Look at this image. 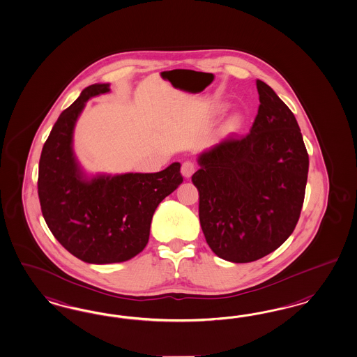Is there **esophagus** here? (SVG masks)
Listing matches in <instances>:
<instances>
[{"label":"esophagus","instance_id":"1","mask_svg":"<svg viewBox=\"0 0 357 357\" xmlns=\"http://www.w3.org/2000/svg\"><path fill=\"white\" fill-rule=\"evenodd\" d=\"M195 165L192 162H190V161H185V162L182 165V169H181V173L183 175L184 178H191L195 173Z\"/></svg>","mask_w":357,"mask_h":357}]
</instances>
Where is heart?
Segmentation results:
<instances>
[{
	"instance_id": "obj_1",
	"label": "heart",
	"mask_w": 357,
	"mask_h": 357,
	"mask_svg": "<svg viewBox=\"0 0 357 357\" xmlns=\"http://www.w3.org/2000/svg\"><path fill=\"white\" fill-rule=\"evenodd\" d=\"M239 124H241V116L237 114L231 115L227 123V128H230V130H236L239 127Z\"/></svg>"
}]
</instances>
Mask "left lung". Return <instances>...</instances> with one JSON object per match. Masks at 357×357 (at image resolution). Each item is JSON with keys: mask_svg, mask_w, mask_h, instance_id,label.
Segmentation results:
<instances>
[{"mask_svg": "<svg viewBox=\"0 0 357 357\" xmlns=\"http://www.w3.org/2000/svg\"><path fill=\"white\" fill-rule=\"evenodd\" d=\"M257 89L260 105L249 135L203 151L192 175L206 243L233 263L260 259L292 234L309 172L292 111L263 81Z\"/></svg>", "mask_w": 357, "mask_h": 357, "instance_id": "left-lung-1", "label": "left lung"}]
</instances>
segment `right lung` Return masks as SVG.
Instances as JSON below:
<instances>
[{"label":"right lung","mask_w":357,"mask_h":357,"mask_svg":"<svg viewBox=\"0 0 357 357\" xmlns=\"http://www.w3.org/2000/svg\"><path fill=\"white\" fill-rule=\"evenodd\" d=\"M108 91V84L82 90L54 123L39 161L38 194L47 225L72 255L91 264L140 254L154 211L183 182L179 162L160 173H84L73 151L75 126L87 100Z\"/></svg>","instance_id":"1"}]
</instances>
